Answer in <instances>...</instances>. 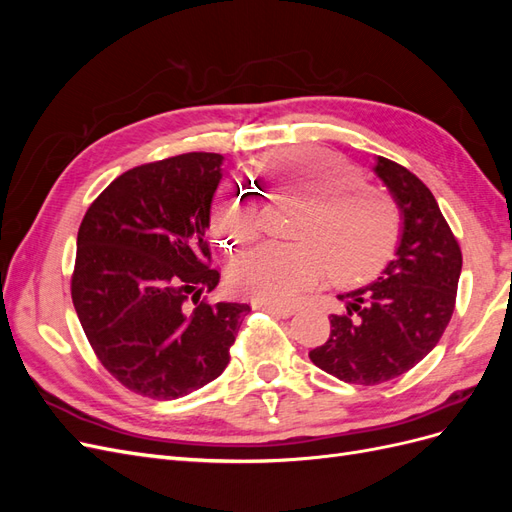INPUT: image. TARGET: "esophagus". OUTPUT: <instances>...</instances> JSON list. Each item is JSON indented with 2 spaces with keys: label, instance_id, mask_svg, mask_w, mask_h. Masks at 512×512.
Instances as JSON below:
<instances>
[{
  "label": "esophagus",
  "instance_id": "obj_1",
  "mask_svg": "<svg viewBox=\"0 0 512 512\" xmlns=\"http://www.w3.org/2000/svg\"><path fill=\"white\" fill-rule=\"evenodd\" d=\"M260 307L265 309V312L269 314H275L280 318H288L294 314V307L292 305H277V303H260Z\"/></svg>",
  "mask_w": 512,
  "mask_h": 512
}]
</instances>
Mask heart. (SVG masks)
<instances>
[{
    "label": "heart",
    "mask_w": 512,
    "mask_h": 512,
    "mask_svg": "<svg viewBox=\"0 0 512 512\" xmlns=\"http://www.w3.org/2000/svg\"><path fill=\"white\" fill-rule=\"evenodd\" d=\"M267 170L277 192L305 200L299 235L322 245L337 277L361 280L389 260L399 237L397 205L382 190L359 185L361 173L354 166L320 149H290L275 156ZM252 196L232 181L215 196L211 230L230 250L254 239L260 228ZM322 273L324 258L314 245H265L237 262L232 282L256 297L284 301Z\"/></svg>",
    "instance_id": "obj_1"
}]
</instances>
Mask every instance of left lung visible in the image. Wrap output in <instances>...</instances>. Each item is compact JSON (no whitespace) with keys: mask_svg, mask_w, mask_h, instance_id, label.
<instances>
[{"mask_svg":"<svg viewBox=\"0 0 512 512\" xmlns=\"http://www.w3.org/2000/svg\"><path fill=\"white\" fill-rule=\"evenodd\" d=\"M374 173L401 215L395 258L376 282L337 294L346 312L329 316V339L309 352L322 371L363 386L406 374L436 348L461 275L459 243L427 185L380 156Z\"/></svg>","mask_w":512,"mask_h":512,"instance_id":"8db88e82","label":"left lung"}]
</instances>
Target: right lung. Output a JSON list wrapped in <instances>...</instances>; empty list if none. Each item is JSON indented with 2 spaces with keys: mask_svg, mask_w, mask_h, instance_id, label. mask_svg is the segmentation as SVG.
Listing matches in <instances>:
<instances>
[{
  "mask_svg": "<svg viewBox=\"0 0 512 512\" xmlns=\"http://www.w3.org/2000/svg\"><path fill=\"white\" fill-rule=\"evenodd\" d=\"M220 153H183L119 175L76 237L72 303L100 363L126 389L177 399L218 378L247 303H207V228Z\"/></svg>",
  "mask_w": 512,
  "mask_h": 512,
  "instance_id": "obj_1",
  "label": "right lung"
}]
</instances>
